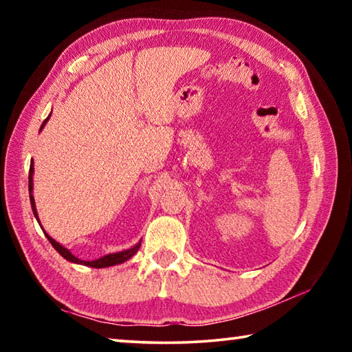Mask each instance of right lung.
<instances>
[{
    "instance_id": "right-lung-1",
    "label": "right lung",
    "mask_w": 352,
    "mask_h": 352,
    "mask_svg": "<svg viewBox=\"0 0 352 352\" xmlns=\"http://www.w3.org/2000/svg\"><path fill=\"white\" fill-rule=\"evenodd\" d=\"M51 116V115H50ZM50 116H47L43 124H41L40 130L45 127V124L47 122V119H50ZM32 175H34V163H31V169H29V199H31V206H32V212L34 216L37 217L38 220V214H37V210H35V200H34V195H32V186H34V182H32ZM40 223V222H38ZM41 226V225H40ZM47 241L51 242V245L54 247L58 253H60L65 259L69 261V262H74V264H82V265H88V267H94V269H104V267H111V265H116V264H122V262H126L127 259L132 258V256L138 252L140 247H141V242L136 243L135 247L129 248V250H124V252H119V253H111V254H105L102 256V258H99L96 261H82V259H77L74 254L69 253V250L65 248L63 245H60V243L56 242L54 239H52L51 236H47Z\"/></svg>"
}]
</instances>
